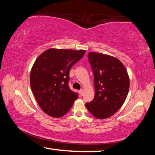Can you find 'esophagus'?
<instances>
[{
  "label": "esophagus",
  "mask_w": 155,
  "mask_h": 155,
  "mask_svg": "<svg viewBox=\"0 0 155 155\" xmlns=\"http://www.w3.org/2000/svg\"><path fill=\"white\" fill-rule=\"evenodd\" d=\"M79 91H80V94H81V95L82 96V95H83V91H84L83 89H81V90Z\"/></svg>",
  "instance_id": "34e87169"
}]
</instances>
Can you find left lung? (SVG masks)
Returning <instances> with one entry per match:
<instances>
[{"label":"left lung","instance_id":"8db88e82","mask_svg":"<svg viewBox=\"0 0 155 155\" xmlns=\"http://www.w3.org/2000/svg\"><path fill=\"white\" fill-rule=\"evenodd\" d=\"M94 75L95 96L85 107L100 120L108 118L121 108L129 90V76L116 57L99 52L88 54Z\"/></svg>","mask_w":155,"mask_h":155}]
</instances>
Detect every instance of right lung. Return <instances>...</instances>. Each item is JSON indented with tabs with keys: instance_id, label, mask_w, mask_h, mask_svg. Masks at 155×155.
I'll return each instance as SVG.
<instances>
[{
	"instance_id": "right-lung-1",
	"label": "right lung",
	"mask_w": 155,
	"mask_h": 155,
	"mask_svg": "<svg viewBox=\"0 0 155 155\" xmlns=\"http://www.w3.org/2000/svg\"><path fill=\"white\" fill-rule=\"evenodd\" d=\"M85 50L49 48L40 54L31 68L30 85L37 102L47 115L61 117L70 111L77 94L68 86L70 70Z\"/></svg>"
}]
</instances>
